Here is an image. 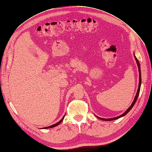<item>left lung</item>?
Instances as JSON below:
<instances>
[{
    "label": "left lung",
    "instance_id": "obj_1",
    "mask_svg": "<svg viewBox=\"0 0 152 152\" xmlns=\"http://www.w3.org/2000/svg\"><path fill=\"white\" fill-rule=\"evenodd\" d=\"M134 58L136 59V63H137V67H138V70H139V86H138V89H137V93H136V94L135 96V98L134 99V101H133L131 105L128 108V109L126 110V111L124 112V113H122V115H119L118 117H114V118H101V117H99L98 116H96V117H98V118L101 119V120L102 121H113V120H116V119H118L119 118L121 117H122L124 116H125L130 111V110L132 109V108L134 107V105L135 104V103L136 102V100L137 99V98H138V96H139V94H140V87H141V68H140V64L139 63V61L137 60V59L136 58L135 54H134Z\"/></svg>",
    "mask_w": 152,
    "mask_h": 152
}]
</instances>
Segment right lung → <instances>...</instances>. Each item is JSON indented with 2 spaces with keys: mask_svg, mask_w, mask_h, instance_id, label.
I'll return each instance as SVG.
<instances>
[{
  "mask_svg": "<svg viewBox=\"0 0 152 152\" xmlns=\"http://www.w3.org/2000/svg\"><path fill=\"white\" fill-rule=\"evenodd\" d=\"M65 115H64V116L63 117V118L61 119V120L59 121L58 122H57L56 124H53V125H52V126H48V127H43V128H41V129H49V128H52V127H56V126H58L59 124H60V123H61V122L63 121L64 118H65Z\"/></svg>",
  "mask_w": 152,
  "mask_h": 152,
  "instance_id": "1",
  "label": "right lung"
}]
</instances>
